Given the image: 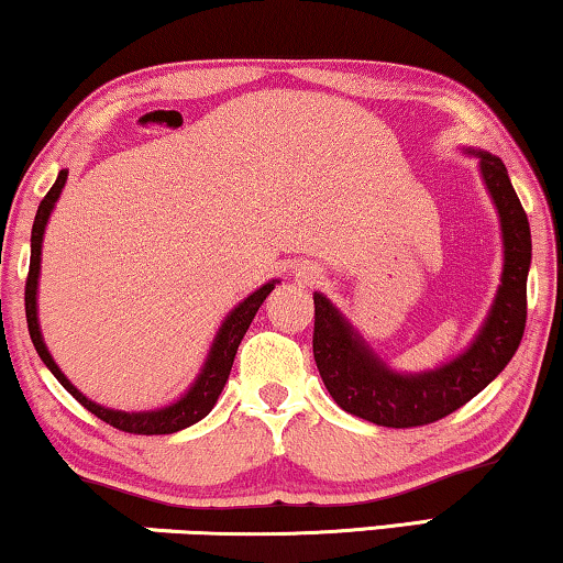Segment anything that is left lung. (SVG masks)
Listing matches in <instances>:
<instances>
[{
  "instance_id": "8db88e82",
  "label": "left lung",
  "mask_w": 563,
  "mask_h": 563,
  "mask_svg": "<svg viewBox=\"0 0 563 563\" xmlns=\"http://www.w3.org/2000/svg\"><path fill=\"white\" fill-rule=\"evenodd\" d=\"M479 158L482 179L497 207L505 266L495 302L474 343L449 364L422 374H397L368 349L333 302L314 291L312 353L330 397L345 412L384 428H418L456 412L474 399L518 351L528 314L530 225L507 168L487 151Z\"/></svg>"
}]
</instances>
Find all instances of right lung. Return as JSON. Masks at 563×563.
<instances>
[{
	"instance_id": "right-lung-1",
	"label": "right lung",
	"mask_w": 563,
	"mask_h": 563,
	"mask_svg": "<svg viewBox=\"0 0 563 563\" xmlns=\"http://www.w3.org/2000/svg\"><path fill=\"white\" fill-rule=\"evenodd\" d=\"M66 176H68V172L64 168V172L58 174V179L51 187L48 195L43 197L41 207H37L35 222H33V235H30V272H27V282H25V314H27L30 338H33L37 356L43 358V364L48 366L51 374L60 382V387H64L68 395H74L76 399H79V402L87 407L91 415H97L99 420H104L107 426L125 430V433H135V435H168V433H176V430L195 426V422L202 420L205 415H210L214 402H218L220 391H222V387H225V382L230 376V368H233L238 345H241L245 330L251 328L253 318H256L258 307L264 305V299L268 295H272L276 282H268L261 289L253 291L251 297H245L243 302L238 305L225 320H222L218 335H214V341H212V349H210V353H207L202 372L197 374L195 384H191V387L184 391V397L176 399V402L161 407V410H148V412L110 410V407L91 402V399L84 397L81 391L66 379V374L60 372L58 364L48 353V349H45L41 325H37V274H41L43 233H45V225H48L53 207H56V202H58L60 189H64Z\"/></svg>"
}]
</instances>
